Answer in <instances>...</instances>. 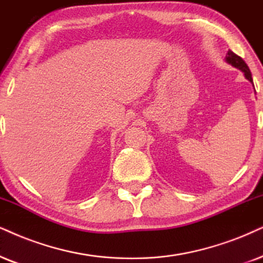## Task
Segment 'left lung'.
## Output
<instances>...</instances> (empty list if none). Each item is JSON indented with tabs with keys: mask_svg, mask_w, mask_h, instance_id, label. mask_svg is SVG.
Masks as SVG:
<instances>
[{
	"mask_svg": "<svg viewBox=\"0 0 263 263\" xmlns=\"http://www.w3.org/2000/svg\"><path fill=\"white\" fill-rule=\"evenodd\" d=\"M224 61L228 63V64H231L232 66H234V68L239 69V70H241L244 72V76L245 79L249 80V81L251 82V84H254L252 82V78H251V72H250V69H249V66L247 65V63H245L242 59L239 57V55L235 54L232 51H228L227 52V55H226Z\"/></svg>",
	"mask_w": 263,
	"mask_h": 263,
	"instance_id": "obj_1",
	"label": "left lung"
}]
</instances>
